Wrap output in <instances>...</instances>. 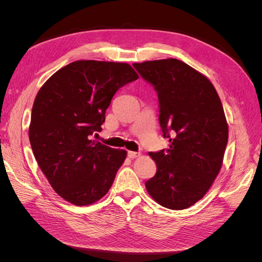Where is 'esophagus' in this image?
I'll return each mask as SVG.
<instances>
[{
    "instance_id": "34e87169",
    "label": "esophagus",
    "mask_w": 262,
    "mask_h": 262,
    "mask_svg": "<svg viewBox=\"0 0 262 262\" xmlns=\"http://www.w3.org/2000/svg\"><path fill=\"white\" fill-rule=\"evenodd\" d=\"M128 156H129L130 158H136V157L140 156V153H138V152H132V150H129V152H128Z\"/></svg>"
}]
</instances>
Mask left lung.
<instances>
[{
	"instance_id": "8db88e82",
	"label": "left lung",
	"mask_w": 262,
	"mask_h": 262,
	"mask_svg": "<svg viewBox=\"0 0 262 262\" xmlns=\"http://www.w3.org/2000/svg\"><path fill=\"white\" fill-rule=\"evenodd\" d=\"M158 97L163 137L168 148L149 152L157 166L145 182L149 195L171 210L191 207L219 175L228 140V125L212 83L177 59L134 63Z\"/></svg>"
}]
</instances>
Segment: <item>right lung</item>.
Instances as JSON below:
<instances>
[{"instance_id":"1","label":"right lung","mask_w":262,"mask_h":262,"mask_svg":"<svg viewBox=\"0 0 262 262\" xmlns=\"http://www.w3.org/2000/svg\"><path fill=\"white\" fill-rule=\"evenodd\" d=\"M128 63L81 60L57 71L39 90L29 141L39 167L63 199L89 205L112 187L124 149L93 141L116 92L138 80Z\"/></svg>"}]
</instances>
